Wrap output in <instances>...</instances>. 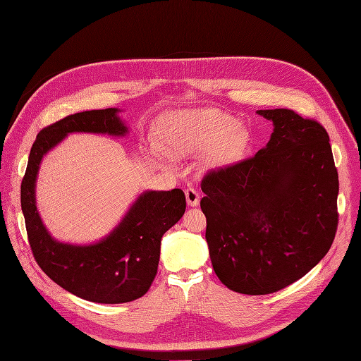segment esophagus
<instances>
[{
    "instance_id": "esophagus-1",
    "label": "esophagus",
    "mask_w": 361,
    "mask_h": 361,
    "mask_svg": "<svg viewBox=\"0 0 361 361\" xmlns=\"http://www.w3.org/2000/svg\"><path fill=\"white\" fill-rule=\"evenodd\" d=\"M185 199H187L188 206H197L199 200H200V195L197 190H195V188L188 187V188H185Z\"/></svg>"
}]
</instances>
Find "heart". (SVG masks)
Wrapping results in <instances>:
<instances>
[{"label":"heart","instance_id":"1","mask_svg":"<svg viewBox=\"0 0 361 361\" xmlns=\"http://www.w3.org/2000/svg\"><path fill=\"white\" fill-rule=\"evenodd\" d=\"M238 124L212 111L187 112L171 121L166 147L171 154H188L215 149L214 162L230 164L240 159L247 147V136L237 131Z\"/></svg>","mask_w":361,"mask_h":361}]
</instances>
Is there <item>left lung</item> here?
<instances>
[{
  "label": "left lung",
  "instance_id": "8db88e82",
  "mask_svg": "<svg viewBox=\"0 0 361 361\" xmlns=\"http://www.w3.org/2000/svg\"><path fill=\"white\" fill-rule=\"evenodd\" d=\"M267 147L203 176L200 207L216 276L241 294L286 288L325 257L338 228V171L319 121L287 108Z\"/></svg>",
  "mask_w": 361,
  "mask_h": 361
}]
</instances>
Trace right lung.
I'll return each instance as SVG.
<instances>
[{"mask_svg":"<svg viewBox=\"0 0 361 361\" xmlns=\"http://www.w3.org/2000/svg\"><path fill=\"white\" fill-rule=\"evenodd\" d=\"M117 112V108L83 111L42 128L30 149L20 190L27 240L39 268L68 293L102 305L133 301L147 293L158 272L161 238L185 211L184 192H146L106 238L71 245L48 234L35 204V181L42 157L68 133L124 135L127 128Z\"/></svg>","mask_w":361,"mask_h":361,"instance_id":"right-lung-1","label":"right lung"}]
</instances>
